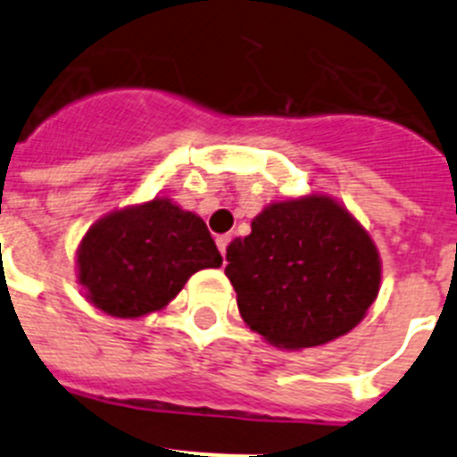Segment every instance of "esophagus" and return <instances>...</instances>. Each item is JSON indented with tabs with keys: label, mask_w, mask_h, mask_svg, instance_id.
I'll use <instances>...</instances> for the list:
<instances>
[{
	"label": "esophagus",
	"mask_w": 457,
	"mask_h": 457,
	"mask_svg": "<svg viewBox=\"0 0 457 457\" xmlns=\"http://www.w3.org/2000/svg\"><path fill=\"white\" fill-rule=\"evenodd\" d=\"M228 242H231V236L228 233H224V236H217V247H220L221 256L226 258V249H228Z\"/></svg>",
	"instance_id": "esophagus-1"
}]
</instances>
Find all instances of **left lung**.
<instances>
[{
	"label": "left lung",
	"instance_id": "left-lung-1",
	"mask_svg": "<svg viewBox=\"0 0 457 457\" xmlns=\"http://www.w3.org/2000/svg\"><path fill=\"white\" fill-rule=\"evenodd\" d=\"M226 277L253 332L288 350L348 334L378 297L379 258L369 233L325 196L284 201L226 249Z\"/></svg>",
	"mask_w": 457,
	"mask_h": 457
}]
</instances>
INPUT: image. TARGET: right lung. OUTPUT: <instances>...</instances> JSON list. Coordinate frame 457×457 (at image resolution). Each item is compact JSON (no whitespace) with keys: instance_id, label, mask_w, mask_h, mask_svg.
<instances>
[{"instance_id":"add662e5","label":"right lung","mask_w":457,"mask_h":457,"mask_svg":"<svg viewBox=\"0 0 457 457\" xmlns=\"http://www.w3.org/2000/svg\"><path fill=\"white\" fill-rule=\"evenodd\" d=\"M220 265L205 221L169 199L112 212L91 226L78 252L87 297L116 318L162 309L194 272Z\"/></svg>"}]
</instances>
